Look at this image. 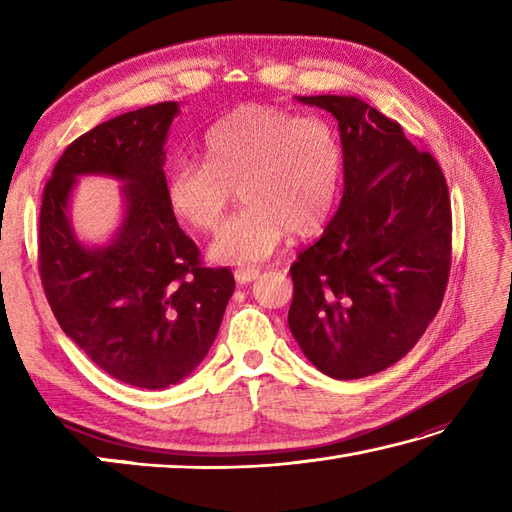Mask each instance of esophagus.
Instances as JSON below:
<instances>
[{"label":"esophagus","mask_w":512,"mask_h":512,"mask_svg":"<svg viewBox=\"0 0 512 512\" xmlns=\"http://www.w3.org/2000/svg\"><path fill=\"white\" fill-rule=\"evenodd\" d=\"M259 277V268L257 266H242L235 268V279L237 284H250V281Z\"/></svg>","instance_id":"obj_1"}]
</instances>
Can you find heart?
I'll return each mask as SVG.
<instances>
[{"mask_svg":"<svg viewBox=\"0 0 512 512\" xmlns=\"http://www.w3.org/2000/svg\"><path fill=\"white\" fill-rule=\"evenodd\" d=\"M202 149L204 160L173 162L165 195L184 224L215 231L239 187L246 206L211 246L220 262H262L286 231L308 235L330 220L343 182V147L325 118L246 105L213 123Z\"/></svg>","mask_w":512,"mask_h":512,"instance_id":"heart-1","label":"heart"}]
</instances>
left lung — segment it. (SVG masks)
<instances>
[{
    "label": "left lung",
    "mask_w": 512,
    "mask_h": 512,
    "mask_svg": "<svg viewBox=\"0 0 512 512\" xmlns=\"http://www.w3.org/2000/svg\"><path fill=\"white\" fill-rule=\"evenodd\" d=\"M341 129L339 211L290 266L288 325L323 374L372 376L398 363L436 317L451 270L444 173L402 127L356 96H299Z\"/></svg>",
    "instance_id": "8db88e82"
}]
</instances>
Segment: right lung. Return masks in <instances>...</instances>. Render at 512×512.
<instances>
[{
	"label": "right lung",
	"mask_w": 512,
	"mask_h": 512,
	"mask_svg": "<svg viewBox=\"0 0 512 512\" xmlns=\"http://www.w3.org/2000/svg\"><path fill=\"white\" fill-rule=\"evenodd\" d=\"M178 103L140 107L65 147L39 213V277L61 330L121 383L176 385L200 365L235 290L231 268H209L165 195V145ZM81 172L126 182L128 211L110 247L85 249L64 211Z\"/></svg>",
	"instance_id": "right-lung-1"
}]
</instances>
